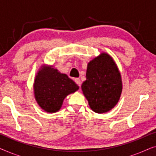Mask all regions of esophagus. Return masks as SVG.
<instances>
[{"mask_svg":"<svg viewBox=\"0 0 156 156\" xmlns=\"http://www.w3.org/2000/svg\"><path fill=\"white\" fill-rule=\"evenodd\" d=\"M74 82H76V84H77L79 87L81 86V81H80V78H76V79H74Z\"/></svg>","mask_w":156,"mask_h":156,"instance_id":"obj_1","label":"esophagus"}]
</instances>
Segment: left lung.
<instances>
[{
    "mask_svg": "<svg viewBox=\"0 0 156 156\" xmlns=\"http://www.w3.org/2000/svg\"><path fill=\"white\" fill-rule=\"evenodd\" d=\"M82 89L96 113L107 112L117 104L122 91L121 74L108 54L102 53L88 64Z\"/></svg>",
    "mask_w": 156,
    "mask_h": 156,
    "instance_id": "left-lung-1",
    "label": "left lung"
}]
</instances>
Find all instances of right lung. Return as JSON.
I'll return each instance as SVG.
<instances>
[{
	"instance_id": "right-lung-1",
	"label": "right lung",
	"mask_w": 156,
	"mask_h": 156,
	"mask_svg": "<svg viewBox=\"0 0 156 156\" xmlns=\"http://www.w3.org/2000/svg\"><path fill=\"white\" fill-rule=\"evenodd\" d=\"M79 87L65 74L52 67L40 69L34 83V92L37 104L47 112L59 110L63 100Z\"/></svg>"
}]
</instances>
